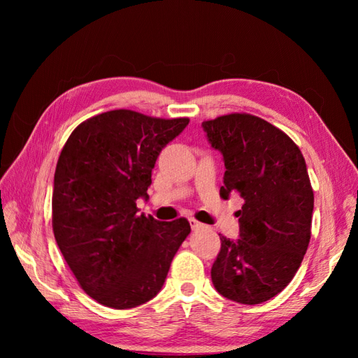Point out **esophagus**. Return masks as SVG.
I'll use <instances>...</instances> for the list:
<instances>
[{
	"label": "esophagus",
	"instance_id": "esophagus-1",
	"mask_svg": "<svg viewBox=\"0 0 358 358\" xmlns=\"http://www.w3.org/2000/svg\"><path fill=\"white\" fill-rule=\"evenodd\" d=\"M189 223H191L192 229H199V227H203V224L200 222H196L195 218H189Z\"/></svg>",
	"mask_w": 358,
	"mask_h": 358
}]
</instances>
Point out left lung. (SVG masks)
Masks as SVG:
<instances>
[{
	"mask_svg": "<svg viewBox=\"0 0 358 358\" xmlns=\"http://www.w3.org/2000/svg\"><path fill=\"white\" fill-rule=\"evenodd\" d=\"M201 126L224 158L220 195L245 200L237 212L240 238L220 237L212 283L226 299L258 305L291 283L309 246L314 191L305 158L283 131L250 113Z\"/></svg>",
	"mask_w": 358,
	"mask_h": 358,
	"instance_id": "obj_1",
	"label": "left lung"
}]
</instances>
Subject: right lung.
<instances>
[{"mask_svg": "<svg viewBox=\"0 0 358 358\" xmlns=\"http://www.w3.org/2000/svg\"><path fill=\"white\" fill-rule=\"evenodd\" d=\"M187 124L189 118L109 110L75 127L59 154L53 235L83 291L100 305L129 309L154 299L191 232L186 218L136 215L159 152Z\"/></svg>", "mask_w": 358, "mask_h": 358, "instance_id": "1", "label": "right lung"}]
</instances>
